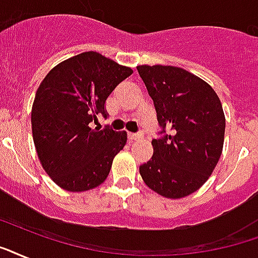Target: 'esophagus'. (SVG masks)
<instances>
[{"label": "esophagus", "mask_w": 258, "mask_h": 258, "mask_svg": "<svg viewBox=\"0 0 258 258\" xmlns=\"http://www.w3.org/2000/svg\"><path fill=\"white\" fill-rule=\"evenodd\" d=\"M143 134L142 133H137V134H128V139L130 141H137V139H142Z\"/></svg>", "instance_id": "obj_1"}]
</instances>
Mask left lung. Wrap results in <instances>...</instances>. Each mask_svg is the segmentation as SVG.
<instances>
[{
  "label": "left lung",
  "mask_w": 258,
  "mask_h": 258,
  "mask_svg": "<svg viewBox=\"0 0 258 258\" xmlns=\"http://www.w3.org/2000/svg\"><path fill=\"white\" fill-rule=\"evenodd\" d=\"M162 128L153 157L139 166L143 181L164 198L180 199L207 181L221 158L226 119L215 90L174 66H138Z\"/></svg>",
  "instance_id": "obj_1"
}]
</instances>
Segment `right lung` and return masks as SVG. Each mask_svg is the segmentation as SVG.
Masks as SVG:
<instances>
[{
  "instance_id": "add662e5",
  "label": "right lung",
  "mask_w": 258,
  "mask_h": 258,
  "mask_svg": "<svg viewBox=\"0 0 258 258\" xmlns=\"http://www.w3.org/2000/svg\"><path fill=\"white\" fill-rule=\"evenodd\" d=\"M133 69L96 51L56 64L33 100V143L51 180L70 192L93 189L105 181L115 155L127 142L125 131L90 128L97 115L107 117L105 101Z\"/></svg>"
}]
</instances>
